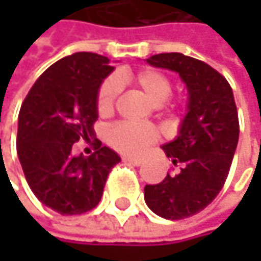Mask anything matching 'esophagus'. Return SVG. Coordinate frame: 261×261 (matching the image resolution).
I'll list each match as a JSON object with an SVG mask.
<instances>
[{
  "instance_id": "esophagus-1",
  "label": "esophagus",
  "mask_w": 261,
  "mask_h": 261,
  "mask_svg": "<svg viewBox=\"0 0 261 261\" xmlns=\"http://www.w3.org/2000/svg\"><path fill=\"white\" fill-rule=\"evenodd\" d=\"M122 160H124V162H127V163L134 165V166H140V165L143 163V160H142V159H137V157H128V155H125Z\"/></svg>"
}]
</instances>
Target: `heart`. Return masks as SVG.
I'll return each mask as SVG.
<instances>
[{
	"label": "heart",
	"instance_id": "heart-1",
	"mask_svg": "<svg viewBox=\"0 0 261 261\" xmlns=\"http://www.w3.org/2000/svg\"><path fill=\"white\" fill-rule=\"evenodd\" d=\"M136 86H139L145 95L155 104L165 102L168 109H177L181 104V99H171L172 81L171 79L157 69H140L131 75ZM121 79L107 77L101 83L96 93V110L101 116H109L113 113L116 101L121 93ZM159 139V131L152 125L134 124V122H118L107 131L109 143L125 154H137L145 146L154 143Z\"/></svg>",
	"mask_w": 261,
	"mask_h": 261
}]
</instances>
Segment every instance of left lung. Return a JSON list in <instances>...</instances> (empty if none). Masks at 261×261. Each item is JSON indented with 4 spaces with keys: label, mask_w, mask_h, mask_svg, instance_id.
Instances as JSON below:
<instances>
[{
    "label": "left lung",
    "mask_w": 261,
    "mask_h": 261,
    "mask_svg": "<svg viewBox=\"0 0 261 261\" xmlns=\"http://www.w3.org/2000/svg\"><path fill=\"white\" fill-rule=\"evenodd\" d=\"M146 62L178 72L189 90L180 134L162 146L171 172L145 186L146 205L178 221L202 212L222 190L239 142L237 107L230 83L210 65L181 53L155 54Z\"/></svg>",
    "instance_id": "obj_1"
}]
</instances>
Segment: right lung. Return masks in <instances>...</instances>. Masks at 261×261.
I'll return each instance as SVG.
<instances>
[{"label": "right lung", "instance_id": "add662e5", "mask_svg": "<svg viewBox=\"0 0 261 261\" xmlns=\"http://www.w3.org/2000/svg\"><path fill=\"white\" fill-rule=\"evenodd\" d=\"M110 60L75 53L51 65L27 93L19 110L16 151L36 198L60 215L90 212L101 201L119 155L95 139L96 93ZM92 139L95 152L72 155V145Z\"/></svg>", "mask_w": 261, "mask_h": 261}]
</instances>
